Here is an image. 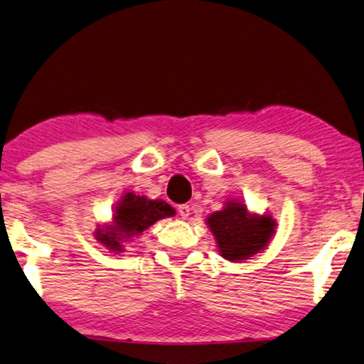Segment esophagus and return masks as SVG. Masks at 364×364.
<instances>
[{
    "label": "esophagus",
    "instance_id": "esophagus-1",
    "mask_svg": "<svg viewBox=\"0 0 364 364\" xmlns=\"http://www.w3.org/2000/svg\"><path fill=\"white\" fill-rule=\"evenodd\" d=\"M178 213H179V216L183 218V220H186V218L191 215V208H190V205H179Z\"/></svg>",
    "mask_w": 364,
    "mask_h": 364
}]
</instances>
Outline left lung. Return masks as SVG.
<instances>
[{
    "label": "left lung",
    "mask_w": 364,
    "mask_h": 364,
    "mask_svg": "<svg viewBox=\"0 0 364 364\" xmlns=\"http://www.w3.org/2000/svg\"><path fill=\"white\" fill-rule=\"evenodd\" d=\"M206 225L215 235L223 258L238 263L268 246L276 221L269 215H253L241 201L230 200L221 211L206 218Z\"/></svg>",
    "instance_id": "8db88e82"
}]
</instances>
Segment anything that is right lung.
Returning <instances> with one entry per match:
<instances>
[{"label": "right lung", "instance_id": "1", "mask_svg": "<svg viewBox=\"0 0 364 364\" xmlns=\"http://www.w3.org/2000/svg\"><path fill=\"white\" fill-rule=\"evenodd\" d=\"M174 216V210L163 200H148L134 193H126L113 213V221L96 230V240L111 251H123V243L163 218Z\"/></svg>", "mask_w": 364, "mask_h": 364}]
</instances>
